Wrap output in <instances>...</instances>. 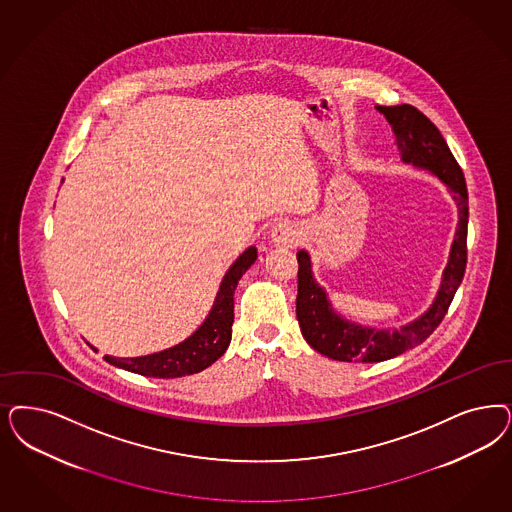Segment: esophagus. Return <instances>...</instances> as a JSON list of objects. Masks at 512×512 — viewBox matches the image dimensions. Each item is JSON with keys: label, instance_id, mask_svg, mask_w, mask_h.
<instances>
[{"label": "esophagus", "instance_id": "esophagus-1", "mask_svg": "<svg viewBox=\"0 0 512 512\" xmlns=\"http://www.w3.org/2000/svg\"><path fill=\"white\" fill-rule=\"evenodd\" d=\"M270 238L276 247H297L302 242V229L293 221H282L274 227Z\"/></svg>", "mask_w": 512, "mask_h": 512}]
</instances>
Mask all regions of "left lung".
<instances>
[{
  "mask_svg": "<svg viewBox=\"0 0 512 512\" xmlns=\"http://www.w3.org/2000/svg\"><path fill=\"white\" fill-rule=\"evenodd\" d=\"M376 109L384 113L391 124L397 149L401 151V160L416 168L429 170L450 189L452 198L458 204L459 221L448 265L442 272L441 287L433 304L423 316L393 331L365 327L335 312L325 289L314 280L310 255L300 249L297 253V319L302 336L316 352L346 363H380L422 344L441 325L467 266L469 198L458 160L454 159L452 151L448 149L439 128L416 107L403 104L376 106Z\"/></svg>",
  "mask_w": 512,
  "mask_h": 512,
  "instance_id": "obj_1",
  "label": "left lung"
}]
</instances>
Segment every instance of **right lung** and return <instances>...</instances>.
Instances as JSON below:
<instances>
[{
	"label": "right lung",
	"instance_id": "1",
	"mask_svg": "<svg viewBox=\"0 0 512 512\" xmlns=\"http://www.w3.org/2000/svg\"><path fill=\"white\" fill-rule=\"evenodd\" d=\"M257 261V249L247 247L246 251L232 263L223 282L219 285L212 310L204 323L187 340L179 342L162 352L141 355V357H111L107 363L151 378H181L208 369L223 353L227 352L234 323V291L238 280L246 274L247 268Z\"/></svg>",
	"mask_w": 512,
	"mask_h": 512
}]
</instances>
